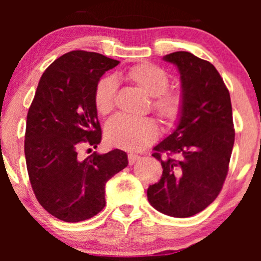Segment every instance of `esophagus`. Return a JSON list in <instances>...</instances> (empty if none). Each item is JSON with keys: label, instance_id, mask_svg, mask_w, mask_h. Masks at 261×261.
<instances>
[{"label": "esophagus", "instance_id": "obj_1", "mask_svg": "<svg viewBox=\"0 0 261 261\" xmlns=\"http://www.w3.org/2000/svg\"><path fill=\"white\" fill-rule=\"evenodd\" d=\"M128 157V163L130 164H134L135 162H137V161H140V155H136V154H133V153H130L127 155Z\"/></svg>", "mask_w": 261, "mask_h": 261}]
</instances>
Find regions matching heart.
Returning a JSON list of instances; mask_svg holds the SVG:
<instances>
[{
    "instance_id": "heart-1",
    "label": "heart",
    "mask_w": 261,
    "mask_h": 261,
    "mask_svg": "<svg viewBox=\"0 0 261 261\" xmlns=\"http://www.w3.org/2000/svg\"><path fill=\"white\" fill-rule=\"evenodd\" d=\"M124 79L151 97V110L167 126H172L179 120L184 110V95L179 89H167L169 76L160 66L139 64L131 66L124 73ZM116 97V83L110 77L101 79L97 83L93 95L94 108L101 116L114 110ZM158 136V126L152 119H133L118 115L107 122L104 137L112 147L125 151H141L154 142Z\"/></svg>"
}]
</instances>
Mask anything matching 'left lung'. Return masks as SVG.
I'll list each match as a JSON object with an SVG mask.
<instances>
[{"instance_id":"8db88e82","label":"left lung","mask_w":261,"mask_h":261,"mask_svg":"<svg viewBox=\"0 0 261 261\" xmlns=\"http://www.w3.org/2000/svg\"><path fill=\"white\" fill-rule=\"evenodd\" d=\"M163 60L180 73L184 110L172 134L153 148L163 173L149 185L147 199L162 214L184 218L207 207L223 187L234 145L232 104L222 77L208 61L188 51Z\"/></svg>"}]
</instances>
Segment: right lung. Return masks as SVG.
Segmentation results:
<instances>
[{"instance_id": "right-lung-1", "label": "right lung", "mask_w": 261, "mask_h": 261, "mask_svg": "<svg viewBox=\"0 0 261 261\" xmlns=\"http://www.w3.org/2000/svg\"><path fill=\"white\" fill-rule=\"evenodd\" d=\"M118 60L76 50L56 59L41 76L27 115L24 153L39 203L59 220L81 222L106 206L107 181L127 167L121 149L81 160L83 143L101 140L93 95Z\"/></svg>"}]
</instances>
